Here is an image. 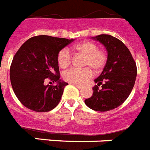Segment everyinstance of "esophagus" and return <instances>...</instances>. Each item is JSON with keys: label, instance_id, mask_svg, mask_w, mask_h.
Returning <instances> with one entry per match:
<instances>
[{"label": "esophagus", "instance_id": "1", "mask_svg": "<svg viewBox=\"0 0 150 150\" xmlns=\"http://www.w3.org/2000/svg\"><path fill=\"white\" fill-rule=\"evenodd\" d=\"M74 85H75V86H76V87H77L78 89H82L83 88V87L82 86H81V85H77V84H74Z\"/></svg>", "mask_w": 150, "mask_h": 150}]
</instances>
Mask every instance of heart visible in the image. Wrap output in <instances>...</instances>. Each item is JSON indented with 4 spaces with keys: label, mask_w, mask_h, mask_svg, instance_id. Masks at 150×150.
<instances>
[{
    "label": "heart",
    "mask_w": 150,
    "mask_h": 150,
    "mask_svg": "<svg viewBox=\"0 0 150 150\" xmlns=\"http://www.w3.org/2000/svg\"><path fill=\"white\" fill-rule=\"evenodd\" d=\"M70 50L75 53L84 56L83 69H70L63 74V79L72 84H83L92 76V70L100 71L106 65L108 55L105 51L98 49L96 43L91 41H83L73 45ZM71 56L66 49L60 50L57 56V62L62 69L67 68L71 63Z\"/></svg>",
    "instance_id": "obj_1"
}]
</instances>
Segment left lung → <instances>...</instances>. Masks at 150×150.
<instances>
[{"instance_id": "8db88e82", "label": "left lung", "mask_w": 150, "mask_h": 150, "mask_svg": "<svg viewBox=\"0 0 150 150\" xmlns=\"http://www.w3.org/2000/svg\"><path fill=\"white\" fill-rule=\"evenodd\" d=\"M92 39L104 45L108 59L102 73L94 80L93 95L84 100L94 111H108L120 106L132 91L137 67L129 50L122 42L110 35H99ZM102 85V89L98 87Z\"/></svg>"}]
</instances>
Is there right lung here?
<instances>
[{"label": "right lung", "instance_id": "right-lung-1", "mask_svg": "<svg viewBox=\"0 0 150 150\" xmlns=\"http://www.w3.org/2000/svg\"><path fill=\"white\" fill-rule=\"evenodd\" d=\"M74 39L38 35L28 39L13 58L11 83L20 102L37 112L50 111L58 105L67 83L59 80L57 56ZM49 79L56 85H45Z\"/></svg>", "mask_w": 150, "mask_h": 150}]
</instances>
